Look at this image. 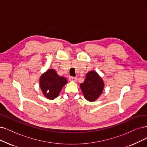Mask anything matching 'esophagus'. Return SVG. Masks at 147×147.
<instances>
[{"mask_svg":"<svg viewBox=\"0 0 147 147\" xmlns=\"http://www.w3.org/2000/svg\"><path fill=\"white\" fill-rule=\"evenodd\" d=\"M69 81H74L76 82L78 80V78L77 77H70L69 78Z\"/></svg>","mask_w":147,"mask_h":147,"instance_id":"esophagus-1","label":"esophagus"}]
</instances>
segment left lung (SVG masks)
I'll return each mask as SVG.
<instances>
[{"label":"left lung","instance_id":"obj_1","mask_svg":"<svg viewBox=\"0 0 147 147\" xmlns=\"http://www.w3.org/2000/svg\"><path fill=\"white\" fill-rule=\"evenodd\" d=\"M104 87L102 79L95 71L88 72L84 81L80 84V88L84 98L90 102L95 101L101 95Z\"/></svg>","mask_w":147,"mask_h":147}]
</instances>
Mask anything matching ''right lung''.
<instances>
[{
    "label": "right lung",
    "mask_w": 147,
    "mask_h": 147,
    "mask_svg": "<svg viewBox=\"0 0 147 147\" xmlns=\"http://www.w3.org/2000/svg\"><path fill=\"white\" fill-rule=\"evenodd\" d=\"M67 81L64 77L58 75L53 69H48L40 78V87L43 95L49 99L57 98Z\"/></svg>",
    "instance_id": "right-lung-1"
}]
</instances>
